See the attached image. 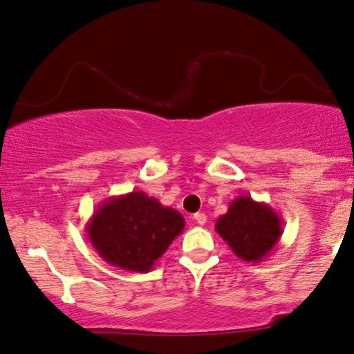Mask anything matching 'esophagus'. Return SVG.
<instances>
[{
  "label": "esophagus",
  "mask_w": 354,
  "mask_h": 354,
  "mask_svg": "<svg viewBox=\"0 0 354 354\" xmlns=\"http://www.w3.org/2000/svg\"><path fill=\"white\" fill-rule=\"evenodd\" d=\"M194 220H196L197 225L203 226V225H205V223H207V216L203 215V213H196V215H194Z\"/></svg>",
  "instance_id": "1"
}]
</instances>
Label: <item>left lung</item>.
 Returning a JSON list of instances; mask_svg holds the SVG:
<instances>
[{
  "label": "left lung",
  "instance_id": "obj_1",
  "mask_svg": "<svg viewBox=\"0 0 354 354\" xmlns=\"http://www.w3.org/2000/svg\"><path fill=\"white\" fill-rule=\"evenodd\" d=\"M282 218L265 202L239 196L216 220L215 229L234 255L248 263L270 257L283 232Z\"/></svg>",
  "mask_w": 354,
  "mask_h": 354
}]
</instances>
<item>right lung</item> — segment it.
<instances>
[{"instance_id": "1", "label": "right lung", "mask_w": 354, "mask_h": 354, "mask_svg": "<svg viewBox=\"0 0 354 354\" xmlns=\"http://www.w3.org/2000/svg\"><path fill=\"white\" fill-rule=\"evenodd\" d=\"M184 225L181 213L136 191L104 201L86 223V232L109 265L149 272Z\"/></svg>"}]
</instances>
